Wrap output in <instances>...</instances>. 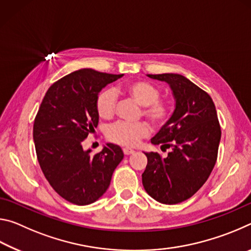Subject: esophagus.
Instances as JSON below:
<instances>
[{
    "instance_id": "1",
    "label": "esophagus",
    "mask_w": 251,
    "mask_h": 251,
    "mask_svg": "<svg viewBox=\"0 0 251 251\" xmlns=\"http://www.w3.org/2000/svg\"><path fill=\"white\" fill-rule=\"evenodd\" d=\"M123 152H124V154L127 156V155H131V154H134L135 151H134V150H131V148L125 147V148H123Z\"/></svg>"
}]
</instances>
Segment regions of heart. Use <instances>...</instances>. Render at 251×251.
<instances>
[{"label":"heart","mask_w":251,"mask_h":251,"mask_svg":"<svg viewBox=\"0 0 251 251\" xmlns=\"http://www.w3.org/2000/svg\"><path fill=\"white\" fill-rule=\"evenodd\" d=\"M125 94L143 106L142 114L152 125L161 126L168 121L172 114V105L166 100L159 99L158 87L147 80L138 79L130 82L123 88ZM116 93L112 88L101 91L96 97V110L101 118L114 115L116 107ZM150 133V127L144 122H116L106 130L108 141L124 146L137 145L142 138Z\"/></svg>","instance_id":"heart-1"}]
</instances>
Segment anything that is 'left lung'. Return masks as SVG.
<instances>
[{
    "mask_svg": "<svg viewBox=\"0 0 251 251\" xmlns=\"http://www.w3.org/2000/svg\"><path fill=\"white\" fill-rule=\"evenodd\" d=\"M147 76L171 86L176 106L151 141L172 151L166 158L145 152L143 186L155 201L174 205L192 197L208 179L217 160L222 130L214 101L201 87L179 74Z\"/></svg>",
    "mask_w": 251,
    "mask_h": 251,
    "instance_id": "1",
    "label": "left lung"
}]
</instances>
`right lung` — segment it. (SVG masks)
<instances>
[{
    "instance_id": "right-lung-1",
    "label": "right lung",
    "mask_w": 251,
    "mask_h": 251,
    "mask_svg": "<svg viewBox=\"0 0 251 251\" xmlns=\"http://www.w3.org/2000/svg\"><path fill=\"white\" fill-rule=\"evenodd\" d=\"M123 74L83 69L50 85L37 112L33 139L42 172L59 196L75 205L96 201L107 190L124 158L120 146L106 144L91 155L83 142L99 124L96 97Z\"/></svg>"
}]
</instances>
